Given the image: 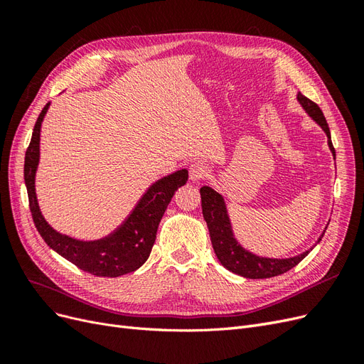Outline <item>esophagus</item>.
I'll return each instance as SVG.
<instances>
[{
    "instance_id": "34e87169",
    "label": "esophagus",
    "mask_w": 364,
    "mask_h": 364,
    "mask_svg": "<svg viewBox=\"0 0 364 364\" xmlns=\"http://www.w3.org/2000/svg\"><path fill=\"white\" fill-rule=\"evenodd\" d=\"M208 167L202 161H196L190 165V179L191 181H200L208 176Z\"/></svg>"
}]
</instances>
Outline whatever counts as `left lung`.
<instances>
[{
	"mask_svg": "<svg viewBox=\"0 0 364 364\" xmlns=\"http://www.w3.org/2000/svg\"><path fill=\"white\" fill-rule=\"evenodd\" d=\"M297 100H299L308 115L325 130V134L328 136V146L331 149L333 155L336 156V150L331 142V134H329V127L323 117L322 109L301 92L297 94ZM200 197L203 218L208 225L209 235H211V243L215 255L218 261L222 262V266L232 273H237L240 277L250 279H266L272 277H278V274H282L297 266V264L308 255V252H310L306 250L301 253V255L285 259H273L253 255V253L241 247L238 245V241L234 238L223 197L217 191H214L211 186H202ZM322 237L318 238V241L322 240Z\"/></svg>",
	"mask_w": 364,
	"mask_h": 364,
	"instance_id": "obj_1",
	"label": "left lung"
}]
</instances>
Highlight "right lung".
Instances as JSON below:
<instances>
[{"label":"right lung","instance_id":"1","mask_svg":"<svg viewBox=\"0 0 364 364\" xmlns=\"http://www.w3.org/2000/svg\"><path fill=\"white\" fill-rule=\"evenodd\" d=\"M48 107L50 103L43 106L36 119L24 162V181L28 193L30 211L38 232L59 255L95 277L117 278L121 274L135 272L147 261L151 247L155 245L161 218L171 202L174 191L188 181V171L179 170L153 183L141 197L123 225L117 228L111 235L95 241H80L68 235H62L42 217L35 191V176L39 164L41 124Z\"/></svg>","mask_w":364,"mask_h":364}]
</instances>
